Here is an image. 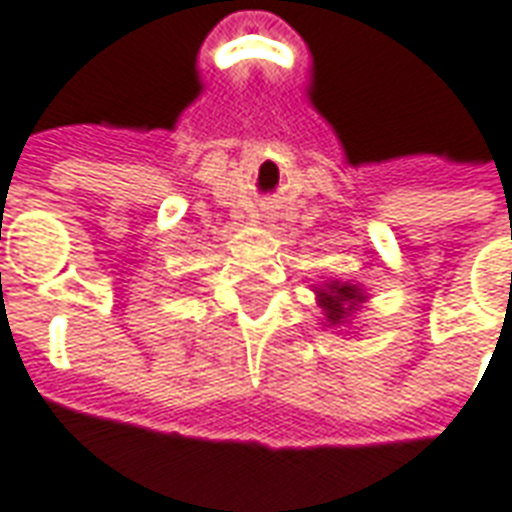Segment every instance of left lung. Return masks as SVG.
Returning <instances> with one entry per match:
<instances>
[{"instance_id":"obj_1","label":"left lung","mask_w":512,"mask_h":512,"mask_svg":"<svg viewBox=\"0 0 512 512\" xmlns=\"http://www.w3.org/2000/svg\"><path fill=\"white\" fill-rule=\"evenodd\" d=\"M315 301L323 310V326L329 329H351L356 312L365 304L370 296L365 293L362 285L354 282H343V279H326L323 285H315Z\"/></svg>"}]
</instances>
